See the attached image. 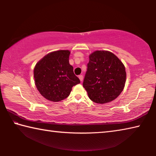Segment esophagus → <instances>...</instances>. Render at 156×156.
<instances>
[{"label":"esophagus","instance_id":"esophagus-1","mask_svg":"<svg viewBox=\"0 0 156 156\" xmlns=\"http://www.w3.org/2000/svg\"><path fill=\"white\" fill-rule=\"evenodd\" d=\"M78 78H79V79H80V80L81 81V82H83V76H82V75H80L78 76Z\"/></svg>","mask_w":156,"mask_h":156}]
</instances>
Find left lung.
I'll list each match as a JSON object with an SVG mask.
<instances>
[{
	"mask_svg": "<svg viewBox=\"0 0 156 156\" xmlns=\"http://www.w3.org/2000/svg\"><path fill=\"white\" fill-rule=\"evenodd\" d=\"M126 75L125 66L115 55L108 51H96L89 55L83 85L92 101L107 103L122 91Z\"/></svg>",
	"mask_w": 156,
	"mask_h": 156,
	"instance_id": "1",
	"label": "left lung"
}]
</instances>
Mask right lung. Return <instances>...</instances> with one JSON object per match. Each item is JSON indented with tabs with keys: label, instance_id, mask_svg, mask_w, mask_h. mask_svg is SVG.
<instances>
[{
	"label": "right lung",
	"instance_id": "right-lung-1",
	"mask_svg": "<svg viewBox=\"0 0 156 156\" xmlns=\"http://www.w3.org/2000/svg\"><path fill=\"white\" fill-rule=\"evenodd\" d=\"M70 51L49 53L36 63L34 70L35 84L46 99L58 102L69 96L73 86L80 83L69 62Z\"/></svg>",
	"mask_w": 156,
	"mask_h": 156
}]
</instances>
